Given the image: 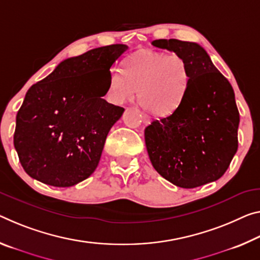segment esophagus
I'll list each match as a JSON object with an SVG mask.
<instances>
[{
  "instance_id": "obj_1",
  "label": "esophagus",
  "mask_w": 260,
  "mask_h": 260,
  "mask_svg": "<svg viewBox=\"0 0 260 260\" xmlns=\"http://www.w3.org/2000/svg\"><path fill=\"white\" fill-rule=\"evenodd\" d=\"M141 117H142V121L145 122V123H149L150 122V117L147 113H141Z\"/></svg>"
}]
</instances>
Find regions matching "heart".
<instances>
[{
    "instance_id": "obj_1",
    "label": "heart",
    "mask_w": 260,
    "mask_h": 260,
    "mask_svg": "<svg viewBox=\"0 0 260 260\" xmlns=\"http://www.w3.org/2000/svg\"><path fill=\"white\" fill-rule=\"evenodd\" d=\"M191 68L183 55L142 51L127 57L123 72L111 69L108 97L121 104L138 89L139 102L149 112L166 115L178 108L191 85Z\"/></svg>"
}]
</instances>
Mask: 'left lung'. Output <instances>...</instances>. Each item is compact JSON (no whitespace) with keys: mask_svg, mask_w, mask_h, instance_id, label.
Wrapping results in <instances>:
<instances>
[{"mask_svg":"<svg viewBox=\"0 0 260 260\" xmlns=\"http://www.w3.org/2000/svg\"><path fill=\"white\" fill-rule=\"evenodd\" d=\"M152 45L183 55L191 85L171 114L145 129L148 155L158 174L176 186L194 188L224 175L238 148V112L229 81L196 43L158 39Z\"/></svg>","mask_w":260,"mask_h":260,"instance_id":"left-lung-1","label":"left lung"}]
</instances>
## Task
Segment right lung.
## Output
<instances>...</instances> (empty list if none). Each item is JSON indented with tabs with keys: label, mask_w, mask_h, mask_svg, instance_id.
Here are the masks:
<instances>
[{
	"label": "right lung",
	"mask_w": 260,
	"mask_h": 260,
	"mask_svg": "<svg viewBox=\"0 0 260 260\" xmlns=\"http://www.w3.org/2000/svg\"><path fill=\"white\" fill-rule=\"evenodd\" d=\"M127 48L109 45L64 60L27 90L14 145L28 176L68 187L96 170L111 127L125 111L101 97L108 92L110 68Z\"/></svg>",
	"instance_id": "right-lung-1"
}]
</instances>
